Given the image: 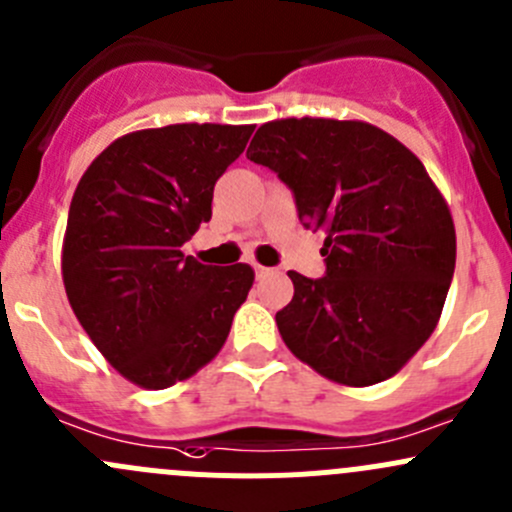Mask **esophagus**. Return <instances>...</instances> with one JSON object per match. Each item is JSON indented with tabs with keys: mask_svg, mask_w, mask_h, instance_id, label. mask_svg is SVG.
<instances>
[{
	"mask_svg": "<svg viewBox=\"0 0 512 512\" xmlns=\"http://www.w3.org/2000/svg\"><path fill=\"white\" fill-rule=\"evenodd\" d=\"M252 270H255V277L257 280H260V277H265V275H270V267H262V265H257V262H252Z\"/></svg>",
	"mask_w": 512,
	"mask_h": 512,
	"instance_id": "obj_1",
	"label": "esophagus"
}]
</instances>
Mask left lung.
Wrapping results in <instances>:
<instances>
[{
  "instance_id": "left-lung-1",
  "label": "left lung",
  "mask_w": 512,
  "mask_h": 512,
  "mask_svg": "<svg viewBox=\"0 0 512 512\" xmlns=\"http://www.w3.org/2000/svg\"><path fill=\"white\" fill-rule=\"evenodd\" d=\"M247 158L324 232V277L287 272L294 297L275 319L289 352L337 384L394 376L436 329L456 267L451 210L421 160L371 123L334 118L265 123Z\"/></svg>"
}]
</instances>
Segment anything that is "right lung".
Instances as JSON below:
<instances>
[{
    "label": "right lung",
    "instance_id": "1",
    "mask_svg": "<svg viewBox=\"0 0 512 512\" xmlns=\"http://www.w3.org/2000/svg\"><path fill=\"white\" fill-rule=\"evenodd\" d=\"M255 126L175 123L113 141L71 198L61 275L76 319L121 376L168 389L223 349L252 267L203 265L183 245Z\"/></svg>",
    "mask_w": 512,
    "mask_h": 512
}]
</instances>
